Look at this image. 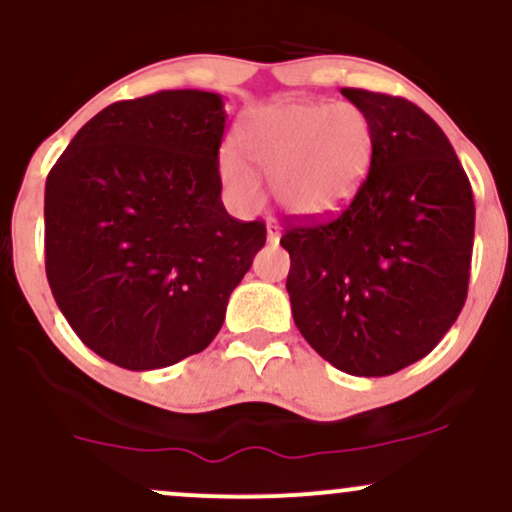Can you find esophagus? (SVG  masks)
Wrapping results in <instances>:
<instances>
[{"instance_id": "1", "label": "esophagus", "mask_w": 512, "mask_h": 512, "mask_svg": "<svg viewBox=\"0 0 512 512\" xmlns=\"http://www.w3.org/2000/svg\"><path fill=\"white\" fill-rule=\"evenodd\" d=\"M279 238H281V228H279V223H276L274 219H269L267 221V240L272 245H276L279 243Z\"/></svg>"}]
</instances>
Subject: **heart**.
Returning a JSON list of instances; mask_svg holds the SVG:
<instances>
[{
    "label": "heart",
    "mask_w": 512,
    "mask_h": 512,
    "mask_svg": "<svg viewBox=\"0 0 512 512\" xmlns=\"http://www.w3.org/2000/svg\"><path fill=\"white\" fill-rule=\"evenodd\" d=\"M240 151L219 154V175L240 207L260 202V180L251 166L272 178L281 209L301 219L339 214L366 178L373 156V125L354 103L276 101L245 115Z\"/></svg>",
    "instance_id": "b5f03b06"
}]
</instances>
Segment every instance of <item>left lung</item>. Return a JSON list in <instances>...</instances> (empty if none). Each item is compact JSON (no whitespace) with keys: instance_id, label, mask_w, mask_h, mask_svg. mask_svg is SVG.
Returning a JSON list of instances; mask_svg holds the SVG:
<instances>
[{"instance_id":"8db88e82","label":"left lung","mask_w":512,"mask_h":512,"mask_svg":"<svg viewBox=\"0 0 512 512\" xmlns=\"http://www.w3.org/2000/svg\"><path fill=\"white\" fill-rule=\"evenodd\" d=\"M373 125V156L337 219L298 223L291 255L293 322L342 373L383 378L433 351L467 301L472 185L455 149L419 105L342 88Z\"/></svg>"}]
</instances>
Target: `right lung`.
Here are the masks:
<instances>
[{
	"instance_id": "right-lung-1",
	"label": "right lung",
	"mask_w": 512,
	"mask_h": 512,
	"mask_svg": "<svg viewBox=\"0 0 512 512\" xmlns=\"http://www.w3.org/2000/svg\"><path fill=\"white\" fill-rule=\"evenodd\" d=\"M219 93L180 88L103 108L45 182V272L88 349L127 370L211 344L262 250V221L221 202Z\"/></svg>"
}]
</instances>
